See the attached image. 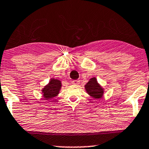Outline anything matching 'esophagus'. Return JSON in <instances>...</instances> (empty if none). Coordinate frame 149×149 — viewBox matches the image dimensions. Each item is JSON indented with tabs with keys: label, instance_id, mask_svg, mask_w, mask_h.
I'll use <instances>...</instances> for the list:
<instances>
[{
	"label": "esophagus",
	"instance_id": "obj_1",
	"mask_svg": "<svg viewBox=\"0 0 149 149\" xmlns=\"http://www.w3.org/2000/svg\"><path fill=\"white\" fill-rule=\"evenodd\" d=\"M71 82H72V84H73V85H78V84L80 83V80H73Z\"/></svg>",
	"mask_w": 149,
	"mask_h": 149
}]
</instances>
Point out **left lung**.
Masks as SVG:
<instances>
[{"instance_id":"1","label":"left lung","mask_w":149,"mask_h":149,"mask_svg":"<svg viewBox=\"0 0 149 149\" xmlns=\"http://www.w3.org/2000/svg\"><path fill=\"white\" fill-rule=\"evenodd\" d=\"M86 92L94 98H101L103 95L104 89L98 83L96 78H92L85 86Z\"/></svg>"}]
</instances>
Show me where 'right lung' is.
Masks as SVG:
<instances>
[{
    "mask_svg": "<svg viewBox=\"0 0 149 149\" xmlns=\"http://www.w3.org/2000/svg\"><path fill=\"white\" fill-rule=\"evenodd\" d=\"M61 87H62V83L60 80L54 79V78L51 79L49 83L42 89L44 98L46 100H48L55 97L59 94Z\"/></svg>",
    "mask_w": 149,
    "mask_h": 149,
    "instance_id": "obj_1",
    "label": "right lung"
}]
</instances>
